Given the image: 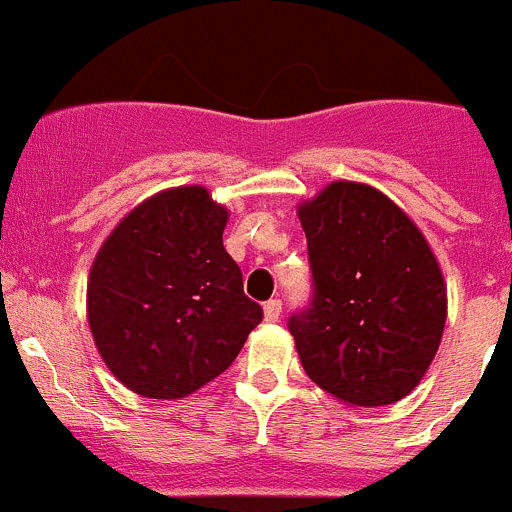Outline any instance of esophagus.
Listing matches in <instances>:
<instances>
[{"label":"esophagus","instance_id":"esophagus-1","mask_svg":"<svg viewBox=\"0 0 512 512\" xmlns=\"http://www.w3.org/2000/svg\"><path fill=\"white\" fill-rule=\"evenodd\" d=\"M265 322H277L282 314V302L280 299H270V302H265Z\"/></svg>","mask_w":512,"mask_h":512}]
</instances>
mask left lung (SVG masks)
<instances>
[{"instance_id": "8db88e82", "label": "left lung", "mask_w": 512, "mask_h": 512, "mask_svg": "<svg viewBox=\"0 0 512 512\" xmlns=\"http://www.w3.org/2000/svg\"><path fill=\"white\" fill-rule=\"evenodd\" d=\"M312 297L289 317L309 379L352 406H386L441 344L446 285L426 237L384 193L337 180L299 205Z\"/></svg>"}]
</instances>
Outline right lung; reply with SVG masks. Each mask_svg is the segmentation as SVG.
Instances as JSON below:
<instances>
[{"label": "right lung", "mask_w": 512, "mask_h": 512, "mask_svg": "<svg viewBox=\"0 0 512 512\" xmlns=\"http://www.w3.org/2000/svg\"><path fill=\"white\" fill-rule=\"evenodd\" d=\"M227 210L200 185L153 195L118 223L89 277V324L121 384L180 399L220 376L262 307L223 247Z\"/></svg>", "instance_id": "1"}]
</instances>
